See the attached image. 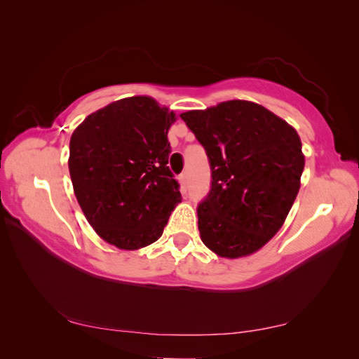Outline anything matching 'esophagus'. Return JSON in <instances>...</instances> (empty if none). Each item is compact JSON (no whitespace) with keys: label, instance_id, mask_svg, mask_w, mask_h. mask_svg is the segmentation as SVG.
Wrapping results in <instances>:
<instances>
[{"label":"esophagus","instance_id":"1","mask_svg":"<svg viewBox=\"0 0 359 359\" xmlns=\"http://www.w3.org/2000/svg\"><path fill=\"white\" fill-rule=\"evenodd\" d=\"M180 184H181V190H182V193H186L187 191V186H189V180H187V173L184 172V173H181L180 175Z\"/></svg>","mask_w":359,"mask_h":359}]
</instances>
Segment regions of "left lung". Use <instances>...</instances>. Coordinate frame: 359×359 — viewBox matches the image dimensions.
<instances>
[{"label": "left lung", "mask_w": 359, "mask_h": 359, "mask_svg": "<svg viewBox=\"0 0 359 359\" xmlns=\"http://www.w3.org/2000/svg\"><path fill=\"white\" fill-rule=\"evenodd\" d=\"M181 118L211 168L210 191L198 205L203 244L229 259L257 252L283 226L299 190L304 156L297 130L244 100Z\"/></svg>", "instance_id": "left-lung-1"}]
</instances>
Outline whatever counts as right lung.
Returning a JSON list of instances; mask_svg holds the SVG:
<instances>
[{"label": "right lung", "mask_w": 359, "mask_h": 359, "mask_svg": "<svg viewBox=\"0 0 359 359\" xmlns=\"http://www.w3.org/2000/svg\"><path fill=\"white\" fill-rule=\"evenodd\" d=\"M175 114L151 97H130L91 114L70 139L76 199L106 243L137 250L157 241L181 202L168 163Z\"/></svg>", "instance_id": "add662e5"}]
</instances>
